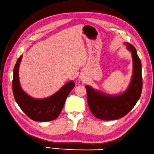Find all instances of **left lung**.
<instances>
[{"mask_svg":"<svg viewBox=\"0 0 154 154\" xmlns=\"http://www.w3.org/2000/svg\"><path fill=\"white\" fill-rule=\"evenodd\" d=\"M132 53L133 73L129 87L123 94L110 96L94 90L89 86L85 87L87 102L91 112L98 119L109 121L123 117L134 108L140 97L142 90V65L134 46L126 43Z\"/></svg>","mask_w":154,"mask_h":154,"instance_id":"obj_1","label":"left lung"}]
</instances>
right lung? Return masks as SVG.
Masks as SVG:
<instances>
[{
  "label": "right lung",
  "mask_w": 154,
  "mask_h": 154,
  "mask_svg": "<svg viewBox=\"0 0 154 154\" xmlns=\"http://www.w3.org/2000/svg\"><path fill=\"white\" fill-rule=\"evenodd\" d=\"M22 56L17 59L14 69L12 91L14 98L21 109L35 121H50L58 117L69 92L75 87L73 81L66 83L60 90L48 98L35 99L28 96L21 89L18 76L19 66Z\"/></svg>",
  "instance_id": "right-lung-1"
}]
</instances>
